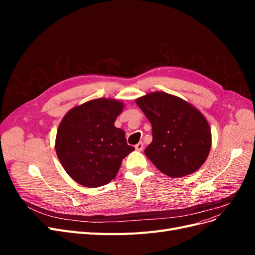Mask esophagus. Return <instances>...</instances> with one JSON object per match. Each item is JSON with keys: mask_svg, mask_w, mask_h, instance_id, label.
Masks as SVG:
<instances>
[{"mask_svg": "<svg viewBox=\"0 0 255 255\" xmlns=\"http://www.w3.org/2000/svg\"><path fill=\"white\" fill-rule=\"evenodd\" d=\"M135 149L137 151H142L143 150V143L142 142H138L136 145H135Z\"/></svg>", "mask_w": 255, "mask_h": 255, "instance_id": "34e87169", "label": "esophagus"}]
</instances>
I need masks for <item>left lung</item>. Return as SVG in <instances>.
<instances>
[{"mask_svg":"<svg viewBox=\"0 0 255 255\" xmlns=\"http://www.w3.org/2000/svg\"><path fill=\"white\" fill-rule=\"evenodd\" d=\"M152 126V142L145 156L169 177L196 172L206 160L212 132L204 115L185 100L163 91L136 99Z\"/></svg>","mask_w":255,"mask_h":255,"instance_id":"obj_1","label":"left lung"}]
</instances>
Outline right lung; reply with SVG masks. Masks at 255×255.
<instances>
[{
    "mask_svg": "<svg viewBox=\"0 0 255 255\" xmlns=\"http://www.w3.org/2000/svg\"><path fill=\"white\" fill-rule=\"evenodd\" d=\"M125 109L116 99L99 98L76 105L61 119L55 151L72 180L85 187L109 184L117 175L122 159L134 151L125 130L115 121Z\"/></svg>",
    "mask_w": 255,
    "mask_h": 255,
    "instance_id": "right-lung-1",
    "label": "right lung"
}]
</instances>
